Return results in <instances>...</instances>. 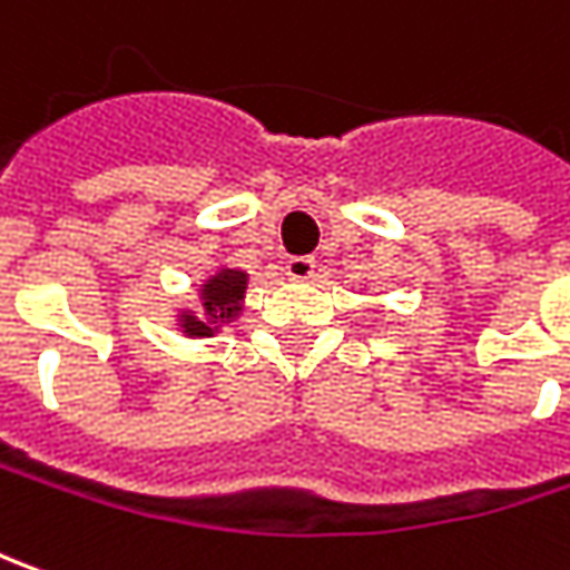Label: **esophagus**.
<instances>
[{"instance_id":"esophagus-1","label":"esophagus","mask_w":570,"mask_h":570,"mask_svg":"<svg viewBox=\"0 0 570 570\" xmlns=\"http://www.w3.org/2000/svg\"><path fill=\"white\" fill-rule=\"evenodd\" d=\"M286 277L289 281H296V284H305V281H312L315 277V258H308V255H296V258H286Z\"/></svg>"}]
</instances>
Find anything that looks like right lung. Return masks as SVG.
<instances>
[{
  "mask_svg": "<svg viewBox=\"0 0 570 570\" xmlns=\"http://www.w3.org/2000/svg\"><path fill=\"white\" fill-rule=\"evenodd\" d=\"M248 277L236 267H220L217 274H210L202 284V308L205 318H198L195 312L183 308L179 312V327L186 331V337H214L224 324H229L243 312L246 299Z\"/></svg>",
  "mask_w": 570,
  "mask_h": 570,
  "instance_id": "1",
  "label": "right lung"
}]
</instances>
